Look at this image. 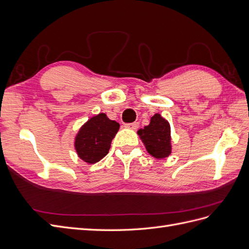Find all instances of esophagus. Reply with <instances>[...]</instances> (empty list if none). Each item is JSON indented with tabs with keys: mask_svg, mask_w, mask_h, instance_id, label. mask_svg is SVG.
Instances as JSON below:
<instances>
[{
	"mask_svg": "<svg viewBox=\"0 0 249 249\" xmlns=\"http://www.w3.org/2000/svg\"><path fill=\"white\" fill-rule=\"evenodd\" d=\"M126 129H131V130H137L138 126H139V124L138 123H132V124H126L124 125Z\"/></svg>",
	"mask_w": 249,
	"mask_h": 249,
	"instance_id": "obj_1",
	"label": "esophagus"
}]
</instances>
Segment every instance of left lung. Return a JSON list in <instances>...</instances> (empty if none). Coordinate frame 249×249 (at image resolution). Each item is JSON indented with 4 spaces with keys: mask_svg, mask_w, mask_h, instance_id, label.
<instances>
[{
    "mask_svg": "<svg viewBox=\"0 0 249 249\" xmlns=\"http://www.w3.org/2000/svg\"><path fill=\"white\" fill-rule=\"evenodd\" d=\"M137 133L148 154L156 159H164L171 154L170 124L159 113L150 118L148 125Z\"/></svg>",
    "mask_w": 249,
    "mask_h": 249,
    "instance_id": "left-lung-1",
    "label": "left lung"
}]
</instances>
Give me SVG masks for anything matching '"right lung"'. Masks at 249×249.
I'll return each instance as SVG.
<instances>
[{"mask_svg": "<svg viewBox=\"0 0 249 249\" xmlns=\"http://www.w3.org/2000/svg\"><path fill=\"white\" fill-rule=\"evenodd\" d=\"M118 130L119 124L109 119L105 113L90 118L74 138V148L80 159L88 164L102 160L109 153L112 139Z\"/></svg>", "mask_w": 249, "mask_h": 249, "instance_id": "obj_1", "label": "right lung"}]
</instances>
